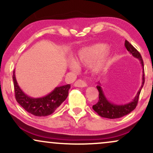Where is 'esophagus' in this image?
I'll use <instances>...</instances> for the list:
<instances>
[{
    "instance_id": "esophagus-1",
    "label": "esophagus",
    "mask_w": 153,
    "mask_h": 153,
    "mask_svg": "<svg viewBox=\"0 0 153 153\" xmlns=\"http://www.w3.org/2000/svg\"><path fill=\"white\" fill-rule=\"evenodd\" d=\"M74 85L75 87H80V88H82V87H86L87 84L85 83V81L82 80H78L75 81L74 83Z\"/></svg>"
}]
</instances>
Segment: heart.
Listing matches in <instances>:
<instances>
[{"label": "heart", "mask_w": 153, "mask_h": 153, "mask_svg": "<svg viewBox=\"0 0 153 153\" xmlns=\"http://www.w3.org/2000/svg\"><path fill=\"white\" fill-rule=\"evenodd\" d=\"M109 50L108 45L104 43L95 44L91 46L84 47L79 50L75 57L74 61L68 63V67L73 71L78 69V65H91L96 63L93 66V71L98 73L102 71L107 65L106 52Z\"/></svg>", "instance_id": "1"}]
</instances>
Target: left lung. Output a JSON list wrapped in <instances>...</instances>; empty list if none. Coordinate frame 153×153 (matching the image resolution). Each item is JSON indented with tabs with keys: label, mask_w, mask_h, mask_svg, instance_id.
Wrapping results in <instances>:
<instances>
[{
	"label": "left lung",
	"mask_w": 153,
	"mask_h": 153,
	"mask_svg": "<svg viewBox=\"0 0 153 153\" xmlns=\"http://www.w3.org/2000/svg\"><path fill=\"white\" fill-rule=\"evenodd\" d=\"M124 46L128 52L131 54H132L133 57L135 58L138 59L140 60V64H141L142 68H143V77H142V85L140 88L139 91L137 93L136 96L134 98L132 101H130L129 103H125V104H115V103H111V101L107 99V98L105 96L104 93L101 87V83L99 82V85L96 86L98 91L99 93V99L98 103L93 106V109H94L98 114L101 116V117H104V118L108 119H117L121 118V117H124V116L127 115L130 112L132 111L133 110L136 108L139 96H140V92H141L142 88H143L144 83H145V72H144V63L143 60L142 59L141 54L138 52L136 49L134 48L132 45H131L129 42L125 40V43H124Z\"/></svg>",
	"instance_id": "obj_1"
}]
</instances>
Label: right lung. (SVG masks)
Here are the masks:
<instances>
[{"label": "right lung", "mask_w": 153, "mask_h": 153, "mask_svg": "<svg viewBox=\"0 0 153 153\" xmlns=\"http://www.w3.org/2000/svg\"><path fill=\"white\" fill-rule=\"evenodd\" d=\"M15 96L17 102L26 111L36 117H46L52 114L67 99L71 85L57 86L50 94L42 97H31L28 96L19 87L15 75H13Z\"/></svg>", "instance_id": "1"}]
</instances>
